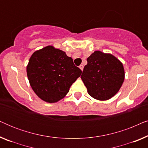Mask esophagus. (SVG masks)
<instances>
[{"mask_svg": "<svg viewBox=\"0 0 148 148\" xmlns=\"http://www.w3.org/2000/svg\"><path fill=\"white\" fill-rule=\"evenodd\" d=\"M79 69L82 71H83V69H84V65H83V64H81V65L79 66Z\"/></svg>", "mask_w": 148, "mask_h": 148, "instance_id": "34e87169", "label": "esophagus"}]
</instances>
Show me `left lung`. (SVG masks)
<instances>
[{"mask_svg": "<svg viewBox=\"0 0 148 148\" xmlns=\"http://www.w3.org/2000/svg\"><path fill=\"white\" fill-rule=\"evenodd\" d=\"M81 78L89 95L99 100H106L120 90L125 71L120 60L110 54L95 51L87 58Z\"/></svg>", "mask_w": 148, "mask_h": 148, "instance_id": "left-lung-1", "label": "left lung"}]
</instances>
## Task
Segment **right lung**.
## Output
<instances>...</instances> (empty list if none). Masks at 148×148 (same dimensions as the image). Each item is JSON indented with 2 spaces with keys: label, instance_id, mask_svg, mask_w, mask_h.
Wrapping results in <instances>:
<instances>
[{
  "label": "right lung",
  "instance_id": "obj_1",
  "mask_svg": "<svg viewBox=\"0 0 148 148\" xmlns=\"http://www.w3.org/2000/svg\"><path fill=\"white\" fill-rule=\"evenodd\" d=\"M82 72L72 58L52 46L34 52L27 66L32 88L40 98L50 103L63 98Z\"/></svg>",
  "mask_w": 148,
  "mask_h": 148
}]
</instances>
